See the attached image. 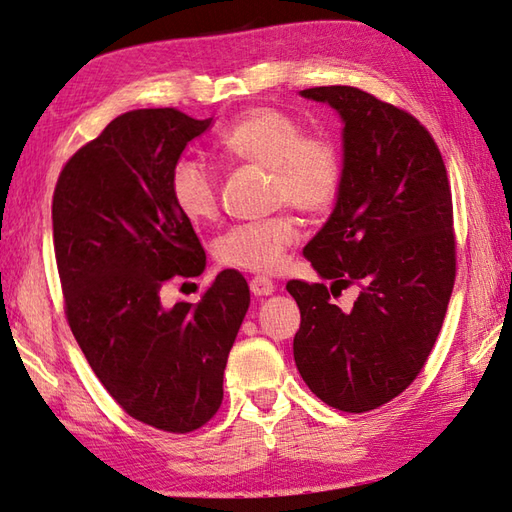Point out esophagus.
I'll return each instance as SVG.
<instances>
[{"mask_svg": "<svg viewBox=\"0 0 512 512\" xmlns=\"http://www.w3.org/2000/svg\"><path fill=\"white\" fill-rule=\"evenodd\" d=\"M249 289H252V293L256 295V298H265V295H271V293L276 291V285L269 278L256 276L252 282H249Z\"/></svg>", "mask_w": 512, "mask_h": 512, "instance_id": "1", "label": "esophagus"}]
</instances>
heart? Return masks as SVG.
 Returning a JSON list of instances; mask_svg holds the SVG:
<instances>
[{"mask_svg": "<svg viewBox=\"0 0 512 512\" xmlns=\"http://www.w3.org/2000/svg\"><path fill=\"white\" fill-rule=\"evenodd\" d=\"M217 149L225 160L269 170L274 201H285L304 214L328 210L337 197L342 181L337 149L328 140L304 138L300 122L282 109H249L219 135ZM168 192L177 212L190 223H206L217 214V179L199 160L181 157L175 162ZM295 238V221L289 214H276L230 227L214 241V256L227 267L274 274Z\"/></svg>", "mask_w": 512, "mask_h": 512, "instance_id": "heart-1", "label": "heart"}]
</instances>
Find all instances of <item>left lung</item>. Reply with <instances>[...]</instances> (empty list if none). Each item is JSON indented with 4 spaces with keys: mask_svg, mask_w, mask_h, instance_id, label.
Instances as JSON below:
<instances>
[{
    "mask_svg": "<svg viewBox=\"0 0 512 512\" xmlns=\"http://www.w3.org/2000/svg\"><path fill=\"white\" fill-rule=\"evenodd\" d=\"M342 120V181L331 217L304 256L331 292L362 287L350 312L324 285L291 280L300 306L293 359L309 390L342 412H370L399 396L436 344L456 278L445 162L410 113L357 87L300 92Z\"/></svg>",
    "mask_w": 512,
    "mask_h": 512,
    "instance_id": "left-lung-1",
    "label": "left lung"
}]
</instances>
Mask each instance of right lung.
<instances>
[{"label":"right lung","mask_w":512,"mask_h":512,"mask_svg":"<svg viewBox=\"0 0 512 512\" xmlns=\"http://www.w3.org/2000/svg\"><path fill=\"white\" fill-rule=\"evenodd\" d=\"M177 109L111 120L61 170L52 201L56 265L72 333L129 416L186 434L217 414L227 355L249 309L234 269L199 304L164 306L173 276L206 269L199 238L170 201L168 177L212 127Z\"/></svg>","instance_id":"1"}]
</instances>
